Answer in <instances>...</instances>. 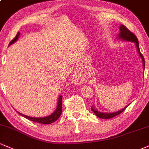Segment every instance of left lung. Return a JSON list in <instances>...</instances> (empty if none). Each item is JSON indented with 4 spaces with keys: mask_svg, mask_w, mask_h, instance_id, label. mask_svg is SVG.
Masks as SVG:
<instances>
[{
    "mask_svg": "<svg viewBox=\"0 0 149 149\" xmlns=\"http://www.w3.org/2000/svg\"><path fill=\"white\" fill-rule=\"evenodd\" d=\"M120 33L119 34V37H120V39L126 40V41H129V42H135V45L136 46V48H137V50H138L139 54L140 56H141V58H142V61H143V66L145 67L144 58H143V55H142L141 52H140L139 46V42H138V39H137V37H136V35L133 33V32H132L130 30H129V29H127L125 25H123V24L120 25ZM127 107H127H125V108L121 109V110L117 111V112H113V113H102V112H100L97 110V109H95V107H93V106H92V107H91V109H92L93 112L95 114V115L97 116V117H100V118L110 119V118H112V117H115V116L118 115V114H120V113H122V112H123Z\"/></svg>",
    "mask_w": 149,
    "mask_h": 149,
    "instance_id": "left-lung-1",
    "label": "left lung"
}]
</instances>
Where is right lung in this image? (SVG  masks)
<instances>
[{
  "label": "right lung",
  "instance_id": "add662e5",
  "mask_svg": "<svg viewBox=\"0 0 149 149\" xmlns=\"http://www.w3.org/2000/svg\"><path fill=\"white\" fill-rule=\"evenodd\" d=\"M19 36V32H17V35L15 37V38L10 42L9 46L11 45L12 44H13L17 40ZM62 95H60L59 97H58V104H57V107L56 109L55 110V112H54L53 114H52L51 115L48 116V117H28V116L24 115V114L19 113L20 115H22V117H25L26 119L27 120L32 121V122H37V123H41V124H44V125H49V124L53 123L55 121H56L59 118V117L61 116V112H62Z\"/></svg>",
  "mask_w": 149,
  "mask_h": 149
}]
</instances>
